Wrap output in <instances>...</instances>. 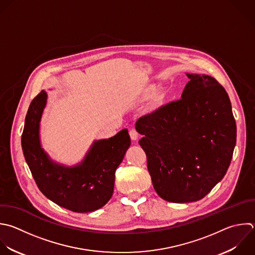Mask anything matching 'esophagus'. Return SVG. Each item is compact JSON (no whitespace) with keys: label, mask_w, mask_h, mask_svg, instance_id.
I'll use <instances>...</instances> for the list:
<instances>
[{"label":"esophagus","mask_w":255,"mask_h":255,"mask_svg":"<svg viewBox=\"0 0 255 255\" xmlns=\"http://www.w3.org/2000/svg\"><path fill=\"white\" fill-rule=\"evenodd\" d=\"M129 136H130V138L132 140H136L137 137H138V133H137V131L135 129H130L129 130Z\"/></svg>","instance_id":"obj_1"}]
</instances>
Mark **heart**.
Here are the masks:
<instances>
[{"mask_svg":"<svg viewBox=\"0 0 255 255\" xmlns=\"http://www.w3.org/2000/svg\"><path fill=\"white\" fill-rule=\"evenodd\" d=\"M154 89H155L154 86L148 85L141 91V93L139 95L141 98H146L147 96H149L151 94L150 101H149V105L151 108H156V107L160 106L166 97V92H164L162 89H157L155 91L154 90ZM153 90L155 91L154 92H153Z\"/></svg>","mask_w":255,"mask_h":255,"instance_id":"b5f03b06","label":"heart"}]
</instances>
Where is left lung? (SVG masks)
Masks as SVG:
<instances>
[{
  "label": "left lung",
  "mask_w": 255,
  "mask_h": 255,
  "mask_svg": "<svg viewBox=\"0 0 255 255\" xmlns=\"http://www.w3.org/2000/svg\"><path fill=\"white\" fill-rule=\"evenodd\" d=\"M181 99L139 118L135 129L156 193L170 202L203 198L225 175L236 124L224 88L212 77L187 74Z\"/></svg>",
  "instance_id": "obj_1"
}]
</instances>
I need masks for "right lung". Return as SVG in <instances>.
<instances>
[{"instance_id": "add662e5", "label": "right lung", "mask_w": 255, "mask_h": 255, "mask_svg": "<svg viewBox=\"0 0 255 255\" xmlns=\"http://www.w3.org/2000/svg\"><path fill=\"white\" fill-rule=\"evenodd\" d=\"M42 91L32 101L22 133V148L39 189L58 205L74 212H91L112 197L115 172L122 162L130 138L127 128L113 137L95 141L85 160L65 167L49 159L40 144L39 125L46 106Z\"/></svg>"}]
</instances>
